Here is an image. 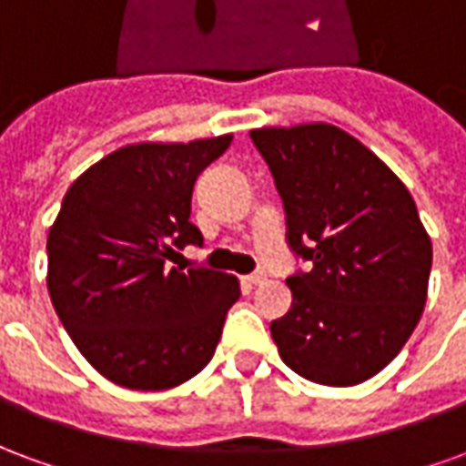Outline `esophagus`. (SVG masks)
I'll use <instances>...</instances> for the list:
<instances>
[{"mask_svg":"<svg viewBox=\"0 0 466 466\" xmlns=\"http://www.w3.org/2000/svg\"><path fill=\"white\" fill-rule=\"evenodd\" d=\"M264 279H267V274L264 272H254V274H247V277H242V282L249 284V287H254V284H262Z\"/></svg>","mask_w":466,"mask_h":466,"instance_id":"obj_1","label":"esophagus"}]
</instances>
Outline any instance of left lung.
Wrapping results in <instances>:
<instances>
[{"instance_id": "left-lung-1", "label": "left lung", "mask_w": 466, "mask_h": 466, "mask_svg": "<svg viewBox=\"0 0 466 466\" xmlns=\"http://www.w3.org/2000/svg\"><path fill=\"white\" fill-rule=\"evenodd\" d=\"M272 169L287 239L312 262L287 279L292 309L272 322L282 361L329 387L361 384L390 364L427 302L431 239L410 189L339 127L249 132Z\"/></svg>"}]
</instances>
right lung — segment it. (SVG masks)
I'll return each instance as SVG.
<instances>
[{
	"instance_id": "add662e5",
	"label": "right lung",
	"mask_w": 466,
	"mask_h": 466,
	"mask_svg": "<svg viewBox=\"0 0 466 466\" xmlns=\"http://www.w3.org/2000/svg\"><path fill=\"white\" fill-rule=\"evenodd\" d=\"M232 134L119 147L76 177L46 237V289L92 367L127 390L179 387L209 364L239 279L167 269L202 244L192 189Z\"/></svg>"
}]
</instances>
